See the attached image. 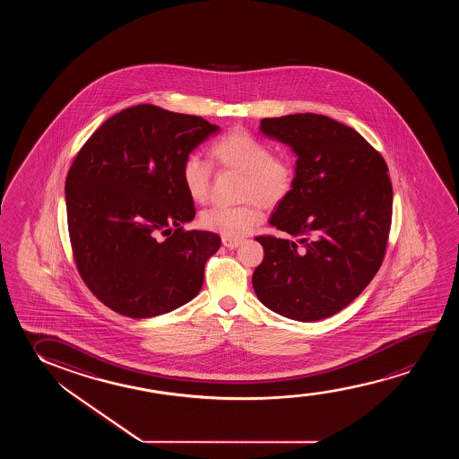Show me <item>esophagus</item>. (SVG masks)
<instances>
[{"mask_svg": "<svg viewBox=\"0 0 459 459\" xmlns=\"http://www.w3.org/2000/svg\"><path fill=\"white\" fill-rule=\"evenodd\" d=\"M222 245L229 247V249H237L241 245V239L222 238Z\"/></svg>", "mask_w": 459, "mask_h": 459, "instance_id": "obj_1", "label": "esophagus"}]
</instances>
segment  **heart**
Returning a JSON list of instances; mask_svg holds the SVG:
<instances>
[{
    "mask_svg": "<svg viewBox=\"0 0 459 459\" xmlns=\"http://www.w3.org/2000/svg\"><path fill=\"white\" fill-rule=\"evenodd\" d=\"M212 157L226 169L241 172L237 207H212L202 212L201 224L224 238H241L262 222L264 207H276L289 197L295 185V168L287 158L274 157L270 145L247 132L224 134L212 145ZM213 166L197 153L183 160L182 180L193 201L204 204L210 195Z\"/></svg>",
    "mask_w": 459,
    "mask_h": 459,
    "instance_id": "1",
    "label": "heart"
}]
</instances>
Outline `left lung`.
Here are the masks:
<instances>
[{
	"mask_svg": "<svg viewBox=\"0 0 459 459\" xmlns=\"http://www.w3.org/2000/svg\"><path fill=\"white\" fill-rule=\"evenodd\" d=\"M260 132L298 160L293 189L270 218L293 238H255L264 255L254 291L285 318L325 320L351 304L383 264L394 199L389 168L351 126L321 114L262 119Z\"/></svg>",
	"mask_w": 459,
	"mask_h": 459,
	"instance_id": "8db88e82",
	"label": "left lung"
}]
</instances>
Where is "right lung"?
<instances>
[{
	"mask_svg": "<svg viewBox=\"0 0 459 459\" xmlns=\"http://www.w3.org/2000/svg\"><path fill=\"white\" fill-rule=\"evenodd\" d=\"M220 126L153 105L126 108L78 152L65 178L76 268L105 306L130 318L168 314L201 291L221 238L183 230L195 202L183 160Z\"/></svg>",
	"mask_w": 459,
	"mask_h": 459,
	"instance_id": "add662e5",
	"label": "right lung"
}]
</instances>
